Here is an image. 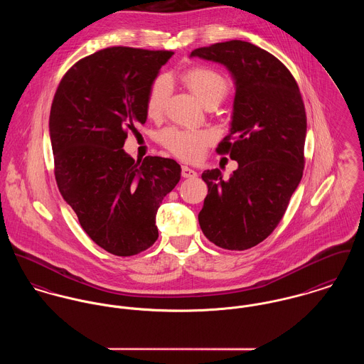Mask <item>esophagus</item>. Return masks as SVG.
I'll return each mask as SVG.
<instances>
[{"label": "esophagus", "mask_w": 364, "mask_h": 364, "mask_svg": "<svg viewBox=\"0 0 364 364\" xmlns=\"http://www.w3.org/2000/svg\"><path fill=\"white\" fill-rule=\"evenodd\" d=\"M182 176L183 178H195V176H198V173H196L195 169H192L189 166H182Z\"/></svg>", "instance_id": "esophagus-1"}]
</instances>
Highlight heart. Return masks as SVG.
<instances>
[{
    "mask_svg": "<svg viewBox=\"0 0 364 364\" xmlns=\"http://www.w3.org/2000/svg\"><path fill=\"white\" fill-rule=\"evenodd\" d=\"M182 80L205 107L208 104H220L230 90V83L218 70L207 66H195L182 72ZM171 92V80L168 76H159L150 86L146 111L150 118H159L164 108ZM163 146L173 156L195 161L201 157L205 146L213 140V134L207 131H188L181 128H169L161 133Z\"/></svg>",
    "mask_w": 364,
    "mask_h": 364,
    "instance_id": "heart-1",
    "label": "heart"
}]
</instances>
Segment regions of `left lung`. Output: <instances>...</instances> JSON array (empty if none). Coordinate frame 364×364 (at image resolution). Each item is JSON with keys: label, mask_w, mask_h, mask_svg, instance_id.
Masks as SVG:
<instances>
[{"label": "left lung", "mask_w": 364, "mask_h": 364, "mask_svg": "<svg viewBox=\"0 0 364 364\" xmlns=\"http://www.w3.org/2000/svg\"><path fill=\"white\" fill-rule=\"evenodd\" d=\"M191 57L223 64L235 80L231 129L217 153L230 154L237 169L230 179L218 168L201 173L208 193L198 224L214 245L246 250L277 228L300 183L304 104L288 68L252 43H215Z\"/></svg>", "instance_id": "obj_1"}]
</instances>
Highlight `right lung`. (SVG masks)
Here are the masks:
<instances>
[{
	"mask_svg": "<svg viewBox=\"0 0 364 364\" xmlns=\"http://www.w3.org/2000/svg\"><path fill=\"white\" fill-rule=\"evenodd\" d=\"M172 51L108 47L82 58L61 79L50 112L55 181L90 239L133 256L159 237L156 214L181 179L163 157L134 161L122 149L147 119L146 100Z\"/></svg>",
	"mask_w": 364,
	"mask_h": 364,
	"instance_id": "right-lung-1",
	"label": "right lung"
}]
</instances>
